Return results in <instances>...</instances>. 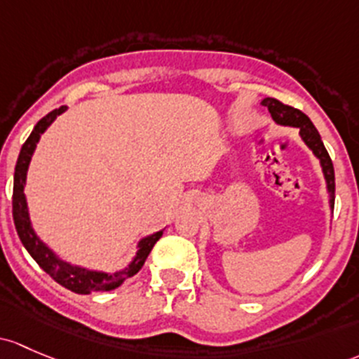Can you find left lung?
Masks as SVG:
<instances>
[{
  "instance_id": "left-lung-1",
  "label": "left lung",
  "mask_w": 359,
  "mask_h": 359,
  "mask_svg": "<svg viewBox=\"0 0 359 359\" xmlns=\"http://www.w3.org/2000/svg\"><path fill=\"white\" fill-rule=\"evenodd\" d=\"M262 104L269 108L271 118H273L277 123H280V126H287V127H297V129H299V135L304 141V144L313 151V154L318 158L320 165H322L323 177H325L327 180V191H329L330 194V199H329L330 208L334 210V201H335L334 165H332L329 153H327L325 146H323L322 142V137H320L318 130L315 129L311 120H309L301 110L289 107V104H284L282 101L275 100V97H266V100L262 101Z\"/></svg>"
}]
</instances>
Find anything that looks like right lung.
<instances>
[{"label":"right lung","mask_w":359,"mask_h":359,"mask_svg":"<svg viewBox=\"0 0 359 359\" xmlns=\"http://www.w3.org/2000/svg\"><path fill=\"white\" fill-rule=\"evenodd\" d=\"M67 110V107H60L51 113H48L46 116L39 120L34 127V130L30 132L27 141L22 146L20 154H18L17 165H15V175H13V222L15 229H17L18 237H20L22 244L27 249L29 255L36 259L37 265L41 266L55 282H58L60 285H63L65 289L72 290V292L77 294H90V292H104V290H113L118 285H122L127 278L134 277L139 270L144 265L146 258L153 249L156 241L160 239L163 230L160 232H154L151 236L144 237V239L139 241L137 244V252H135L134 259L129 263V266H126L123 270L115 271V273H107V271H96V270H88L81 269V266L70 265V263L60 259L55 252L51 251L43 241L37 237V233L34 232L32 225H30V217H29V208H27V199H25L24 187H25V179H27V170L30 158H32L34 149H36L37 142H39L41 134L55 122V118L58 115H62Z\"/></svg>","instance_id":"1"}]
</instances>
